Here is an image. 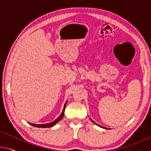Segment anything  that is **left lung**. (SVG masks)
<instances>
[{"label":"left lung","instance_id":"8db88e82","mask_svg":"<svg viewBox=\"0 0 151 151\" xmlns=\"http://www.w3.org/2000/svg\"><path fill=\"white\" fill-rule=\"evenodd\" d=\"M90 119H91V121L92 122H94V124H97V125H98V126H99V127H102V128H104V127H101V126H100V125H99L98 124H96V123H95V122H94V121H93V120H92V119H91V118H90Z\"/></svg>","mask_w":151,"mask_h":151}]
</instances>
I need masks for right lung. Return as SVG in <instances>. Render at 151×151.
I'll return each instance as SVG.
<instances>
[{
    "label": "right lung",
    "instance_id": "obj_1",
    "mask_svg": "<svg viewBox=\"0 0 151 151\" xmlns=\"http://www.w3.org/2000/svg\"><path fill=\"white\" fill-rule=\"evenodd\" d=\"M66 103H67V101L66 102L65 104V106H64V109H63V111L62 112V113L60 114V115L58 117V118L54 121L52 122H50V123H47V124H32V123H30V124L32 125L33 127H39V128H48V127H52L54 126L55 124H56L58 122H59L61 119H63V117L64 116V113H65V107H66Z\"/></svg>",
    "mask_w": 151,
    "mask_h": 151
}]
</instances>
